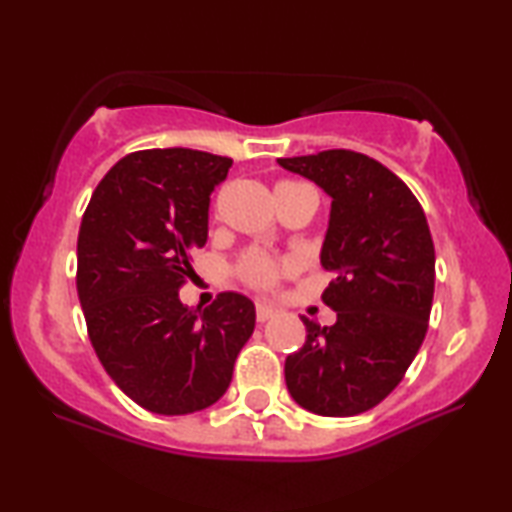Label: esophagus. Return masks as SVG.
I'll list each match as a JSON object with an SVG mask.
<instances>
[{
  "instance_id": "esophagus-1",
  "label": "esophagus",
  "mask_w": 512,
  "mask_h": 512,
  "mask_svg": "<svg viewBox=\"0 0 512 512\" xmlns=\"http://www.w3.org/2000/svg\"><path fill=\"white\" fill-rule=\"evenodd\" d=\"M277 314V310L272 305H268V303H256V319L261 321H268V319H272Z\"/></svg>"
}]
</instances>
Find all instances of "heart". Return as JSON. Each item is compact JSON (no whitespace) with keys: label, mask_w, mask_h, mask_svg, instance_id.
Here are the masks:
<instances>
[{"label":"heart","mask_w":512,"mask_h":512,"mask_svg":"<svg viewBox=\"0 0 512 512\" xmlns=\"http://www.w3.org/2000/svg\"><path fill=\"white\" fill-rule=\"evenodd\" d=\"M284 184H289V181H284ZM284 270L286 263L256 249L247 251L235 265L237 277H240L244 284H249L251 289H270V286H275L277 279L282 277Z\"/></svg>","instance_id":"b5f03b06"}]
</instances>
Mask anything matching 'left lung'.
Returning a JSON list of instances; mask_svg holds the SVG:
<instances>
[{
    "label": "left lung",
    "mask_w": 512,
    "mask_h": 512,
    "mask_svg": "<svg viewBox=\"0 0 512 512\" xmlns=\"http://www.w3.org/2000/svg\"><path fill=\"white\" fill-rule=\"evenodd\" d=\"M277 163L331 195L321 265L335 277L321 300L338 312L333 326L303 317L307 340L286 356V387L314 415H361L398 387L429 328V223L410 188L363 153L331 149Z\"/></svg>",
    "instance_id": "obj_1"
}]
</instances>
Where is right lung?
<instances>
[{
	"mask_svg": "<svg viewBox=\"0 0 512 512\" xmlns=\"http://www.w3.org/2000/svg\"><path fill=\"white\" fill-rule=\"evenodd\" d=\"M230 165L193 149L135 151L104 174L83 214L76 291L88 338L118 389L156 415L219 401L254 333L247 296L219 293L205 310L179 300Z\"/></svg>",
	"mask_w": 512,
	"mask_h": 512,
	"instance_id": "add662e5",
	"label": "right lung"
}]
</instances>
